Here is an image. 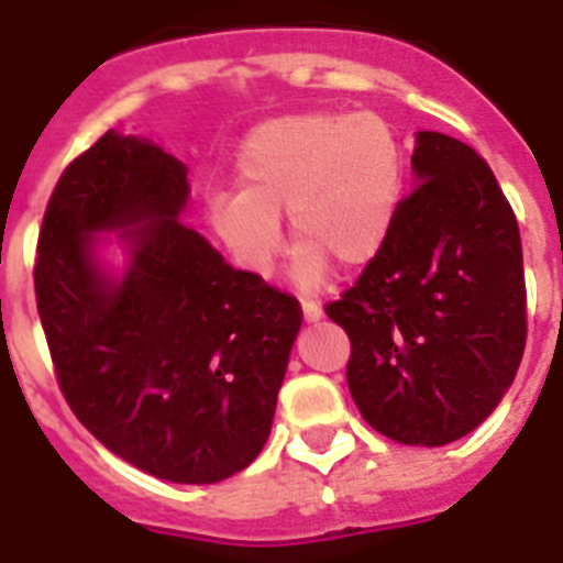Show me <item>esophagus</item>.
<instances>
[{
	"mask_svg": "<svg viewBox=\"0 0 563 563\" xmlns=\"http://www.w3.org/2000/svg\"><path fill=\"white\" fill-rule=\"evenodd\" d=\"M324 318V310H321V305H316V301H305V321L307 324H318Z\"/></svg>",
	"mask_w": 563,
	"mask_h": 563,
	"instance_id": "34e87169",
	"label": "esophagus"
}]
</instances>
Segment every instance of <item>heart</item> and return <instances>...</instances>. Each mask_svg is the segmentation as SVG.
I'll use <instances>...</instances> for the list:
<instances>
[{
	"label": "heart",
	"mask_w": 563,
	"mask_h": 563,
	"mask_svg": "<svg viewBox=\"0 0 563 563\" xmlns=\"http://www.w3.org/2000/svg\"><path fill=\"white\" fill-rule=\"evenodd\" d=\"M406 174V143L383 112L287 114L247 134L239 191L208 194L206 222L239 271L267 278L287 217L292 282L318 290L330 267L355 273L375 262L400 213Z\"/></svg>",
	"instance_id": "b5f03b06"
}]
</instances>
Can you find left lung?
I'll return each mask as SVG.
<instances>
[{
  "mask_svg": "<svg viewBox=\"0 0 563 563\" xmlns=\"http://www.w3.org/2000/svg\"><path fill=\"white\" fill-rule=\"evenodd\" d=\"M415 191L357 285L327 316L346 330L352 400L402 445H449L510 389L527 338L521 236L467 143L417 132Z\"/></svg>",
  "mask_w": 563,
  "mask_h": 563,
  "instance_id": "1",
  "label": "left lung"
}]
</instances>
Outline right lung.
<instances>
[{"mask_svg":"<svg viewBox=\"0 0 563 563\" xmlns=\"http://www.w3.org/2000/svg\"><path fill=\"white\" fill-rule=\"evenodd\" d=\"M186 177L157 143L109 129L49 197L33 278L84 429L157 479L213 485L265 449L301 307L183 225Z\"/></svg>","mask_w":563,"mask_h":563,"instance_id":"1","label":"right lung"}]
</instances>
